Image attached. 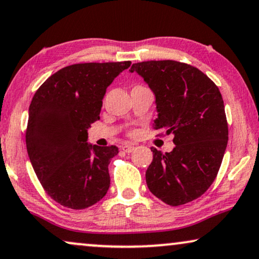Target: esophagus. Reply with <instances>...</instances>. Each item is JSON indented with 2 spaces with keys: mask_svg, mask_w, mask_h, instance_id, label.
I'll return each instance as SVG.
<instances>
[{
  "mask_svg": "<svg viewBox=\"0 0 259 259\" xmlns=\"http://www.w3.org/2000/svg\"><path fill=\"white\" fill-rule=\"evenodd\" d=\"M122 150L124 153H132V151L135 150V147L133 144H125V146L122 147Z\"/></svg>",
  "mask_w": 259,
  "mask_h": 259,
  "instance_id": "34e87169",
  "label": "esophagus"
}]
</instances>
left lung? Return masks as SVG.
I'll use <instances>...</instances> for the list:
<instances>
[{
	"instance_id": "left-lung-1",
	"label": "left lung",
	"mask_w": 259,
	"mask_h": 259,
	"mask_svg": "<svg viewBox=\"0 0 259 259\" xmlns=\"http://www.w3.org/2000/svg\"><path fill=\"white\" fill-rule=\"evenodd\" d=\"M155 95L154 129L173 134L174 149L155 148L146 171L149 191L164 204L180 206L198 199L217 178L229 140L218 86L191 65L174 60L134 64Z\"/></svg>"
}]
</instances>
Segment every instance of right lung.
<instances>
[{
    "label": "right lung",
    "mask_w": 259,
    "mask_h": 259,
    "mask_svg": "<svg viewBox=\"0 0 259 259\" xmlns=\"http://www.w3.org/2000/svg\"><path fill=\"white\" fill-rule=\"evenodd\" d=\"M132 65L85 63L61 68L37 89L29 105L26 146L41 186L58 204L84 209L104 198L116 146L89 144L108 86Z\"/></svg>",
    "instance_id": "add662e5"
}]
</instances>
